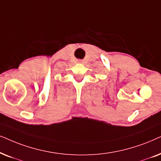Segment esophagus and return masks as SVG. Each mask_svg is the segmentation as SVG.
<instances>
[{
	"label": "esophagus",
	"mask_w": 161,
	"mask_h": 161,
	"mask_svg": "<svg viewBox=\"0 0 161 161\" xmlns=\"http://www.w3.org/2000/svg\"><path fill=\"white\" fill-rule=\"evenodd\" d=\"M78 63H82V60H81V59H79V60H78Z\"/></svg>",
	"instance_id": "34e87169"
}]
</instances>
